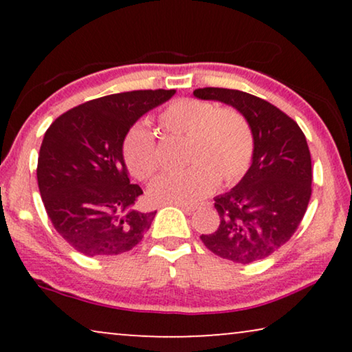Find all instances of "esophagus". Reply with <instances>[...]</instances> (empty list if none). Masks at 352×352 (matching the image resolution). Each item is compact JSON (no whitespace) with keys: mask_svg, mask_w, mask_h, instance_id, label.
Returning a JSON list of instances; mask_svg holds the SVG:
<instances>
[{"mask_svg":"<svg viewBox=\"0 0 352 352\" xmlns=\"http://www.w3.org/2000/svg\"><path fill=\"white\" fill-rule=\"evenodd\" d=\"M176 206H179L181 210H184L186 213H194V211L197 210L195 205H186V204H176Z\"/></svg>","mask_w":352,"mask_h":352,"instance_id":"esophagus-1","label":"esophagus"}]
</instances>
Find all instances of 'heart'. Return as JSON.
Listing matches in <instances>:
<instances>
[{
    "instance_id": "1",
    "label": "heart",
    "mask_w": 352,
    "mask_h": 352,
    "mask_svg": "<svg viewBox=\"0 0 352 352\" xmlns=\"http://www.w3.org/2000/svg\"><path fill=\"white\" fill-rule=\"evenodd\" d=\"M160 124L171 134L186 136L184 157L192 162L181 171L163 173L148 187L157 204H195L218 184H234L248 171L253 157L252 128L234 109H218L199 99H177L160 113ZM124 162L139 179L158 170V148L147 124L139 123L128 133Z\"/></svg>"
}]
</instances>
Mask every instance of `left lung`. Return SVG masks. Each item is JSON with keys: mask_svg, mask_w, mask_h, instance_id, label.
Masks as SVG:
<instances>
[{"mask_svg": "<svg viewBox=\"0 0 352 352\" xmlns=\"http://www.w3.org/2000/svg\"><path fill=\"white\" fill-rule=\"evenodd\" d=\"M194 96L232 105L253 134L252 165L237 186L214 197L219 228L201 234V242L234 263L267 258L295 234L309 204L312 166L306 136L288 115L253 94L200 88Z\"/></svg>", "mask_w": 352, "mask_h": 352, "instance_id": "1", "label": "left lung"}]
</instances>
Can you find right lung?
I'll list each match as a JSON object with an SVG mask.
<instances>
[{
  "label": "right lung",
  "mask_w": 352,
  "mask_h": 352,
  "mask_svg": "<svg viewBox=\"0 0 352 352\" xmlns=\"http://www.w3.org/2000/svg\"><path fill=\"white\" fill-rule=\"evenodd\" d=\"M175 89L110 94L62 113L43 138L38 187L54 229L85 256H115L141 242L157 211L139 210L129 184L124 138Z\"/></svg>",
  "instance_id": "1"
}]
</instances>
